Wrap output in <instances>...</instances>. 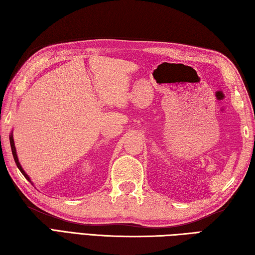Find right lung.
Returning a JSON list of instances; mask_svg holds the SVG:
<instances>
[{
  "label": "right lung",
  "mask_w": 255,
  "mask_h": 255,
  "mask_svg": "<svg viewBox=\"0 0 255 255\" xmlns=\"http://www.w3.org/2000/svg\"><path fill=\"white\" fill-rule=\"evenodd\" d=\"M9 144H11V148H12V154H13V157H14V161H15V163H16V166L18 167V170L21 171V173L22 174L25 176V179L28 181V182H31V183L33 184V182L31 181V179H30V176H28L26 173H25V171L23 170V167H22V165L20 164V162H18V157H17V154H16V148H15V144H14V138H13V131L9 133Z\"/></svg>",
  "instance_id": "right-lung-1"
}]
</instances>
